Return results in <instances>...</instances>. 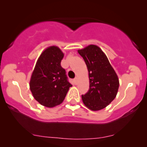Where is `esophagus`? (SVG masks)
I'll return each mask as SVG.
<instances>
[{"instance_id":"1","label":"esophagus","mask_w":147,"mask_h":147,"mask_svg":"<svg viewBox=\"0 0 147 147\" xmlns=\"http://www.w3.org/2000/svg\"><path fill=\"white\" fill-rule=\"evenodd\" d=\"M78 78H75V80H74V82H75V84H77V82H78Z\"/></svg>"}]
</instances>
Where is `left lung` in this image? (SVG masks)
I'll use <instances>...</instances> for the list:
<instances>
[{
	"instance_id": "1",
	"label": "left lung",
	"mask_w": 147,
	"mask_h": 147,
	"mask_svg": "<svg viewBox=\"0 0 147 147\" xmlns=\"http://www.w3.org/2000/svg\"><path fill=\"white\" fill-rule=\"evenodd\" d=\"M78 52L85 62L90 80L89 91L82 95L83 103L92 111L101 110L116 97L119 78L100 47L90 45Z\"/></svg>"
}]
</instances>
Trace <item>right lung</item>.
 Instances as JSON below:
<instances>
[{"label": "right lung", "mask_w": 147, "mask_h": 147, "mask_svg": "<svg viewBox=\"0 0 147 147\" xmlns=\"http://www.w3.org/2000/svg\"><path fill=\"white\" fill-rule=\"evenodd\" d=\"M63 52L57 46H50L38 57L30 80L32 96L41 105L53 108L60 105L72 84L67 81L60 63Z\"/></svg>", "instance_id": "1"}]
</instances>
